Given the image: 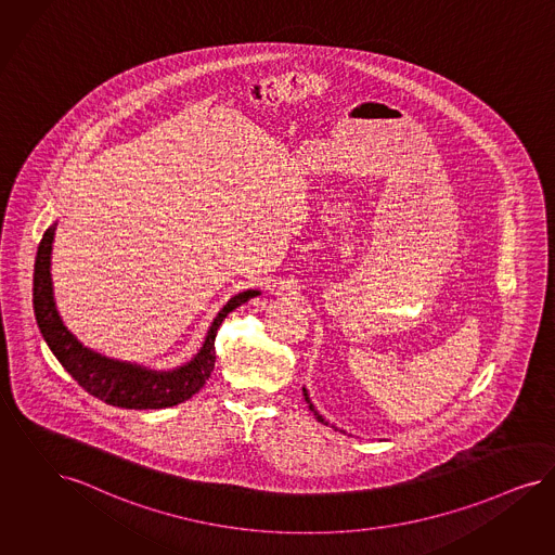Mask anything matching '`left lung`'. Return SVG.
Wrapping results in <instances>:
<instances>
[{
  "mask_svg": "<svg viewBox=\"0 0 555 555\" xmlns=\"http://www.w3.org/2000/svg\"><path fill=\"white\" fill-rule=\"evenodd\" d=\"M305 397H307L308 408H310V411H314V415H317V420H319V422H323V424H325V420H323V417H321V415H319V413H317V410H314V408H312V403H310V399H308L307 390H305Z\"/></svg>",
  "mask_w": 555,
  "mask_h": 555,
  "instance_id": "left-lung-1",
  "label": "left lung"
}]
</instances>
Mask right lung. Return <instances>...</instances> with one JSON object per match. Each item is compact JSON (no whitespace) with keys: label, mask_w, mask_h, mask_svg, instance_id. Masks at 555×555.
<instances>
[{"label":"right lung","mask_w":555,"mask_h":555,"mask_svg":"<svg viewBox=\"0 0 555 555\" xmlns=\"http://www.w3.org/2000/svg\"><path fill=\"white\" fill-rule=\"evenodd\" d=\"M53 234H55V228H49L42 234L37 259H35L33 305H35L37 323L47 346L62 362L63 369L74 376V380H78V385L86 392L94 395L96 399L115 408L163 410L191 399L211 376V370L216 364L214 341L222 321L234 308L259 296L257 289H247L230 298V302L220 310L214 325L207 331L204 348L183 369L172 370V372H152L133 364L115 362L83 348L82 344L65 328L57 314V308L53 302L51 273H49Z\"/></svg>","instance_id":"obj_1"}]
</instances>
